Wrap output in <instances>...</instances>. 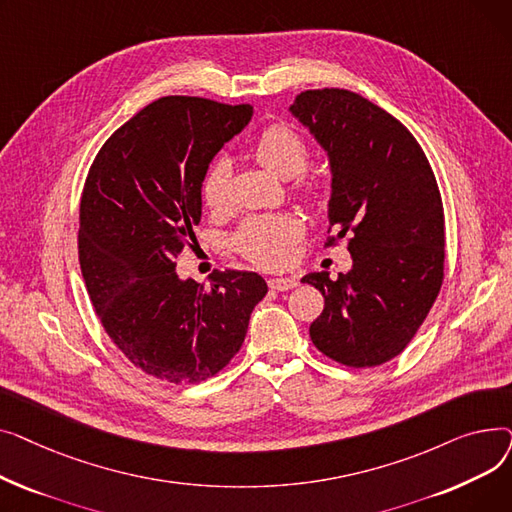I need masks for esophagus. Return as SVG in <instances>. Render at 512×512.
<instances>
[{"mask_svg": "<svg viewBox=\"0 0 512 512\" xmlns=\"http://www.w3.org/2000/svg\"><path fill=\"white\" fill-rule=\"evenodd\" d=\"M297 284H299V282L294 280V278H272V280H270V288H272V290H278V292L292 290Z\"/></svg>", "mask_w": 512, "mask_h": 512, "instance_id": "esophagus-1", "label": "esophagus"}]
</instances>
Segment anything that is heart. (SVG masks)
I'll list each match as a JSON object with an SVG mask.
<instances>
[{"label": "heart", "instance_id": "b5f03b06", "mask_svg": "<svg viewBox=\"0 0 512 512\" xmlns=\"http://www.w3.org/2000/svg\"><path fill=\"white\" fill-rule=\"evenodd\" d=\"M253 155L263 168L276 176L292 178L305 170L309 145L288 124H272L255 137ZM228 180L230 164L226 159H215L201 184V195L209 209H222L226 205ZM297 188L313 201L324 195V182L315 176H301ZM299 232V222L290 215H261V218H251L242 224L236 234V249L259 267H280L288 261Z\"/></svg>", "mask_w": 512, "mask_h": 512}]
</instances>
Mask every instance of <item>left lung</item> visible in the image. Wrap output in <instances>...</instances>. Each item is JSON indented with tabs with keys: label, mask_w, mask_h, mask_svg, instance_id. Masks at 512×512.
<instances>
[{
	"label": "left lung",
	"mask_w": 512,
	"mask_h": 512,
	"mask_svg": "<svg viewBox=\"0 0 512 512\" xmlns=\"http://www.w3.org/2000/svg\"><path fill=\"white\" fill-rule=\"evenodd\" d=\"M330 159L326 245L348 238L351 272L301 282L324 294L309 336L346 367H375L405 351L444 280V207L413 134L346 89L303 91L290 105Z\"/></svg>",
	"instance_id": "1"
}]
</instances>
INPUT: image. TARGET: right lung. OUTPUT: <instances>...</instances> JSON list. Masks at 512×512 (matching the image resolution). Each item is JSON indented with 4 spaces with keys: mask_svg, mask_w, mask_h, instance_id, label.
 Returning <instances> with one entry per match:
<instances>
[{
    "mask_svg": "<svg viewBox=\"0 0 512 512\" xmlns=\"http://www.w3.org/2000/svg\"><path fill=\"white\" fill-rule=\"evenodd\" d=\"M251 116L249 103L161 97L103 143L89 170L80 272L107 336L157 380L197 384L224 369L267 294L255 272H213L209 288L176 274L211 159Z\"/></svg>",
    "mask_w": 512,
    "mask_h": 512,
    "instance_id": "obj_1",
    "label": "right lung"
}]
</instances>
